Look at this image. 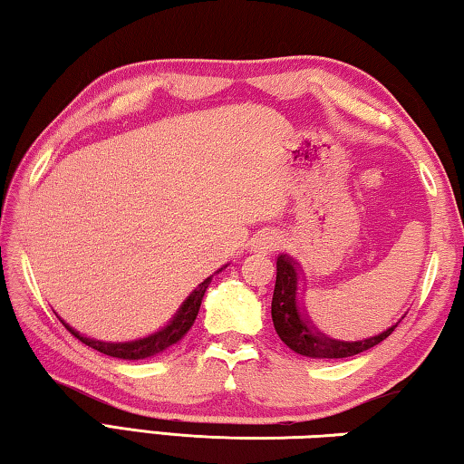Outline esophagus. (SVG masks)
<instances>
[{"label":"esophagus","instance_id":"1","mask_svg":"<svg viewBox=\"0 0 464 464\" xmlns=\"http://www.w3.org/2000/svg\"><path fill=\"white\" fill-rule=\"evenodd\" d=\"M280 246V235L274 233V231H264L256 237L254 243V249L260 251V254H272L274 249Z\"/></svg>","mask_w":464,"mask_h":464}]
</instances>
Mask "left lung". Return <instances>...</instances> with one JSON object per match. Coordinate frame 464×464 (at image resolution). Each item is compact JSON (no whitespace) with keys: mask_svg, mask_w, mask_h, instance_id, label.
Returning a JSON list of instances; mask_svg holds the SVG:
<instances>
[{"mask_svg":"<svg viewBox=\"0 0 464 464\" xmlns=\"http://www.w3.org/2000/svg\"><path fill=\"white\" fill-rule=\"evenodd\" d=\"M272 321L280 340L285 342L290 350H295L296 354L309 358L356 356L360 352L374 348L376 343H381L384 337H389L397 327L395 324L381 335L354 343L335 342L317 334L296 307V270L295 264L290 262L286 256H280L276 262V286H274L272 296Z\"/></svg>","mask_w":464,"mask_h":464,"instance_id":"1","label":"left lung"}]
</instances>
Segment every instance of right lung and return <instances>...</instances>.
Here are the masks:
<instances>
[{
	"label": "right lung",
	"mask_w": 464,
	"mask_h": 464,
	"mask_svg": "<svg viewBox=\"0 0 464 464\" xmlns=\"http://www.w3.org/2000/svg\"><path fill=\"white\" fill-rule=\"evenodd\" d=\"M210 285V278H207L198 285V288L194 290V293L186 298L182 307H179L178 315L174 317V321H169V325H166L161 329V332H157L153 335L145 337V340H139V342H130V343H104V342H96V340H88V337H82L77 332H73L72 327L67 324L65 325L72 335H75L77 340L82 343L90 345V348L102 352V354L106 356H114V358H122V360H140V358H149L153 354H160L166 348H169L171 343L179 342L184 337V334L188 329L192 327L196 315H198V309H200V303H202V296L207 293V288Z\"/></svg>",
	"instance_id": "add662e5"
}]
</instances>
